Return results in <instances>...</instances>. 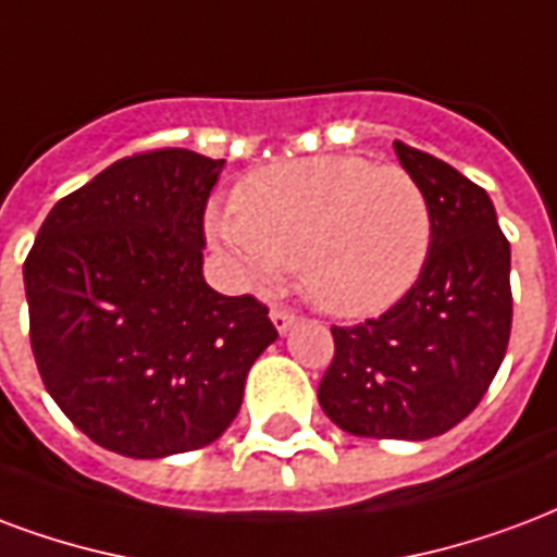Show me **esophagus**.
Instances as JSON below:
<instances>
[{
    "label": "esophagus",
    "mask_w": 557,
    "mask_h": 557,
    "mask_svg": "<svg viewBox=\"0 0 557 557\" xmlns=\"http://www.w3.org/2000/svg\"><path fill=\"white\" fill-rule=\"evenodd\" d=\"M271 321H274V327L280 333H286L292 327V321H295V312L286 310V307H271Z\"/></svg>",
    "instance_id": "1"
}]
</instances>
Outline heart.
I'll list each match as a JSON object with an SVG mask.
<instances>
[{"label":"heart","mask_w":557,"mask_h":557,"mask_svg":"<svg viewBox=\"0 0 557 557\" xmlns=\"http://www.w3.org/2000/svg\"><path fill=\"white\" fill-rule=\"evenodd\" d=\"M247 280L298 268L300 289L333 315H372L401 298L425 265L431 209L398 164L315 156L245 176L233 215L209 221Z\"/></svg>","instance_id":"1"}]
</instances>
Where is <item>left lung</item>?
<instances>
[{
    "mask_svg": "<svg viewBox=\"0 0 557 557\" xmlns=\"http://www.w3.org/2000/svg\"><path fill=\"white\" fill-rule=\"evenodd\" d=\"M395 156L428 197V259L389 310L333 324L319 405L354 436L431 440L475 410L505 360L510 242L481 185L405 141H395Z\"/></svg>",
    "mask_w": 557,
    "mask_h": 557,
    "instance_id": "left-lung-1",
    "label": "left lung"
}]
</instances>
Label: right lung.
Wrapping results in <instances>:
<instances>
[{"instance_id":"obj_1","label":"right lung","mask_w":557,"mask_h":557,"mask_svg":"<svg viewBox=\"0 0 557 557\" xmlns=\"http://www.w3.org/2000/svg\"><path fill=\"white\" fill-rule=\"evenodd\" d=\"M224 159L132 152L61 197L23 262L44 386L97 446L168 457L236 419L245 377L277 339L253 295L203 280V215Z\"/></svg>"}]
</instances>
